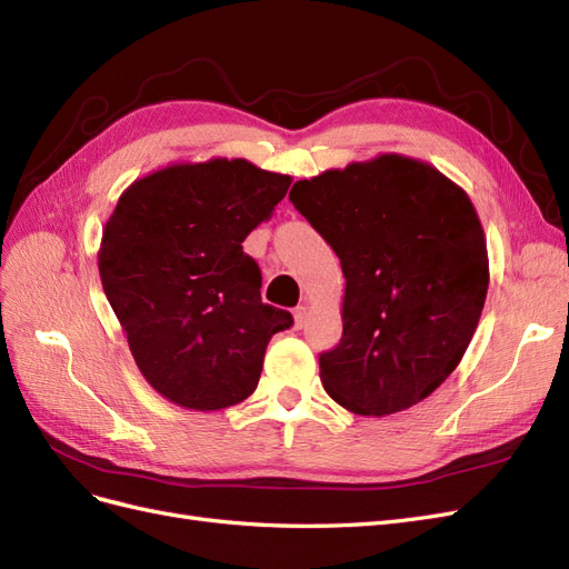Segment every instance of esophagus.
Masks as SVG:
<instances>
[{
    "label": "esophagus",
    "mask_w": 569,
    "mask_h": 569,
    "mask_svg": "<svg viewBox=\"0 0 569 569\" xmlns=\"http://www.w3.org/2000/svg\"><path fill=\"white\" fill-rule=\"evenodd\" d=\"M306 320H308V308L301 303V306L295 308V325L299 327V330L306 325Z\"/></svg>",
    "instance_id": "34e87169"
}]
</instances>
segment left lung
Segmentation results:
<instances>
[{
	"label": "left lung",
	"mask_w": 569,
	"mask_h": 569,
	"mask_svg": "<svg viewBox=\"0 0 569 569\" xmlns=\"http://www.w3.org/2000/svg\"><path fill=\"white\" fill-rule=\"evenodd\" d=\"M297 211L341 261L343 332L320 380L358 416H391L449 377L489 289L487 237L470 197L401 153L295 182Z\"/></svg>",
	"instance_id": "8db88e82"
}]
</instances>
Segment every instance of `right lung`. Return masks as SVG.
<instances>
[{"label": "right lung", "mask_w": 569, "mask_h": 569, "mask_svg": "<svg viewBox=\"0 0 569 569\" xmlns=\"http://www.w3.org/2000/svg\"><path fill=\"white\" fill-rule=\"evenodd\" d=\"M289 176L247 159L173 163L120 194L99 247V278L144 380L189 410L253 393L274 332L295 322L261 301L247 234Z\"/></svg>", "instance_id": "right-lung-1"}]
</instances>
